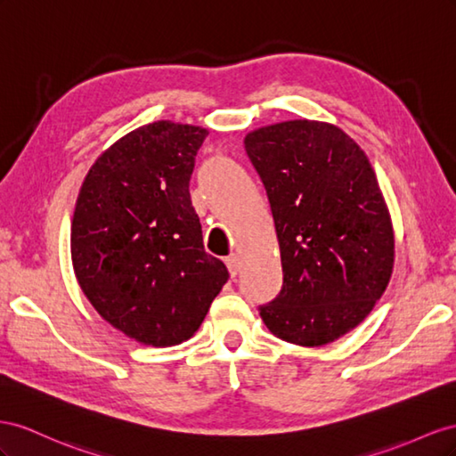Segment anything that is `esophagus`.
Listing matches in <instances>:
<instances>
[{
	"label": "esophagus",
	"instance_id": "obj_1",
	"mask_svg": "<svg viewBox=\"0 0 456 456\" xmlns=\"http://www.w3.org/2000/svg\"><path fill=\"white\" fill-rule=\"evenodd\" d=\"M225 264H227V269L231 273V277H235L237 273L240 271V262H239V256L237 254H231L229 257H225Z\"/></svg>",
	"mask_w": 456,
	"mask_h": 456
}]
</instances>
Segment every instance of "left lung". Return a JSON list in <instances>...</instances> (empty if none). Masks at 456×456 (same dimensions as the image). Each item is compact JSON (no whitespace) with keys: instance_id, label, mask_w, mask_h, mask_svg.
Wrapping results in <instances>:
<instances>
[{"instance_id":"1","label":"left lung","mask_w":456,"mask_h":456,"mask_svg":"<svg viewBox=\"0 0 456 456\" xmlns=\"http://www.w3.org/2000/svg\"><path fill=\"white\" fill-rule=\"evenodd\" d=\"M244 149L267 191L284 275L259 315L289 344H332L367 319L394 273V224L379 179L365 151L329 122L257 127Z\"/></svg>"}]
</instances>
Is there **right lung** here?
I'll list each match as a JSON object with an SVG mask.
<instances>
[{"label":"right lung","instance_id":"obj_1","mask_svg":"<svg viewBox=\"0 0 456 456\" xmlns=\"http://www.w3.org/2000/svg\"><path fill=\"white\" fill-rule=\"evenodd\" d=\"M202 126L159 120L126 134L89 167L70 227L77 284L132 340L187 342L229 279L204 250L189 181Z\"/></svg>","mask_w":456,"mask_h":456}]
</instances>
